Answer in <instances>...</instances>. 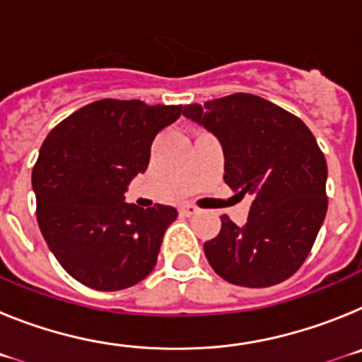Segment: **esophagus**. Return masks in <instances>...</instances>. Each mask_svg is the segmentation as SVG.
Wrapping results in <instances>:
<instances>
[{
  "instance_id": "obj_1",
  "label": "esophagus",
  "mask_w": 362,
  "mask_h": 362,
  "mask_svg": "<svg viewBox=\"0 0 362 362\" xmlns=\"http://www.w3.org/2000/svg\"><path fill=\"white\" fill-rule=\"evenodd\" d=\"M179 212L183 214V216L190 217V216H196V214L199 212V209H197V206H194V204H183V206L179 209Z\"/></svg>"
}]
</instances>
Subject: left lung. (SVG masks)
<instances>
[{
  "label": "left lung",
  "instance_id": "obj_1",
  "mask_svg": "<svg viewBox=\"0 0 362 362\" xmlns=\"http://www.w3.org/2000/svg\"><path fill=\"white\" fill-rule=\"evenodd\" d=\"M183 116L217 137L225 183L252 197L238 226L221 216V230L204 243L217 276L248 288L288 279L305 263L325 221V156L299 117L254 94H232L188 105Z\"/></svg>",
  "mask_w": 362,
  "mask_h": 362
}]
</instances>
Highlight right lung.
Masks as SVG:
<instances>
[{"instance_id":"add662e5","label":"right lung","mask_w":362,"mask_h":362,"mask_svg":"<svg viewBox=\"0 0 362 362\" xmlns=\"http://www.w3.org/2000/svg\"><path fill=\"white\" fill-rule=\"evenodd\" d=\"M181 105L101 99L47 136L32 170L37 223L76 281L101 292L129 288L156 267L174 206L139 209L124 192L146 170L150 146L179 119Z\"/></svg>"}]
</instances>
